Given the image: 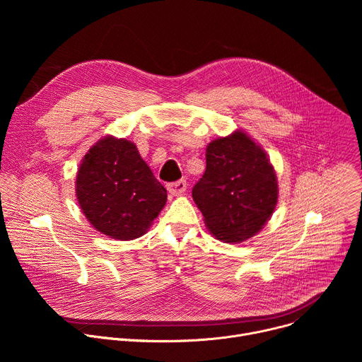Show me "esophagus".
<instances>
[{
    "mask_svg": "<svg viewBox=\"0 0 362 362\" xmlns=\"http://www.w3.org/2000/svg\"><path fill=\"white\" fill-rule=\"evenodd\" d=\"M186 187H187V183H186L185 179L168 185V190H169V193L173 194V196H179V194L185 193V192H186Z\"/></svg>",
    "mask_w": 362,
    "mask_h": 362,
    "instance_id": "34e87169",
    "label": "esophagus"
}]
</instances>
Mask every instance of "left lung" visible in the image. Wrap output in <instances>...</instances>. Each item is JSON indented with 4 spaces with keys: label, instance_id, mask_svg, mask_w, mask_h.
<instances>
[{
    "label": "left lung",
    "instance_id": "1",
    "mask_svg": "<svg viewBox=\"0 0 362 362\" xmlns=\"http://www.w3.org/2000/svg\"><path fill=\"white\" fill-rule=\"evenodd\" d=\"M193 200L211 233L239 243L259 232L278 202V182L265 150L236 130L206 147V170Z\"/></svg>",
    "mask_w": 362,
    "mask_h": 362
}]
</instances>
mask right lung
Instances as JSON below:
<instances>
[{
  "instance_id": "obj_1",
  "label": "right lung",
  "mask_w": 362,
  "mask_h": 362,
  "mask_svg": "<svg viewBox=\"0 0 362 362\" xmlns=\"http://www.w3.org/2000/svg\"><path fill=\"white\" fill-rule=\"evenodd\" d=\"M76 194L93 228L117 240L144 235L168 200L136 144L113 136L98 140L84 156Z\"/></svg>"
}]
</instances>
